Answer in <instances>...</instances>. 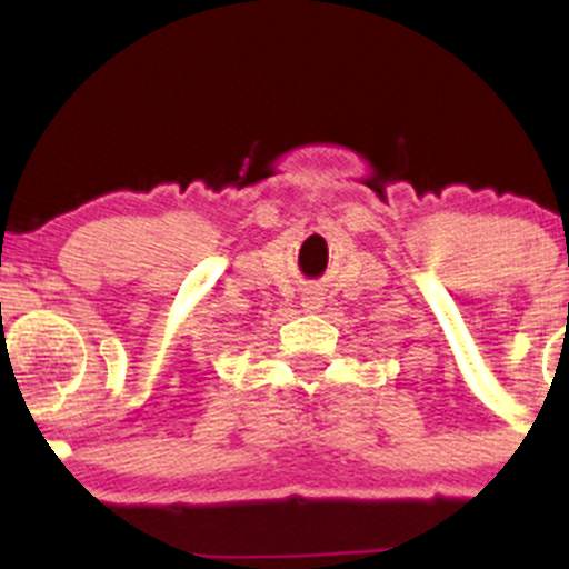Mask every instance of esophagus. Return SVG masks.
<instances>
[{
  "mask_svg": "<svg viewBox=\"0 0 569 569\" xmlns=\"http://www.w3.org/2000/svg\"><path fill=\"white\" fill-rule=\"evenodd\" d=\"M302 307L307 312H316V310H321L323 307V302H321V297H318V293H312V291H307L305 297H302Z\"/></svg>",
  "mask_w": 569,
  "mask_h": 569,
  "instance_id": "1",
  "label": "esophagus"
}]
</instances>
